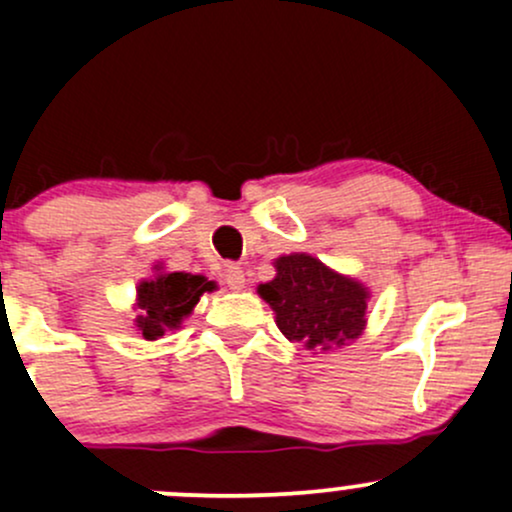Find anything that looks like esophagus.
Here are the masks:
<instances>
[{
	"label": "esophagus",
	"mask_w": 512,
	"mask_h": 512,
	"mask_svg": "<svg viewBox=\"0 0 512 512\" xmlns=\"http://www.w3.org/2000/svg\"><path fill=\"white\" fill-rule=\"evenodd\" d=\"M225 284H228L233 292H240L245 287V272L240 265H228L225 267Z\"/></svg>",
	"instance_id": "esophagus-1"
}]
</instances>
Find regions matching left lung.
<instances>
[{
  "label": "left lung",
  "instance_id": "left-lung-1",
  "mask_svg": "<svg viewBox=\"0 0 512 512\" xmlns=\"http://www.w3.org/2000/svg\"><path fill=\"white\" fill-rule=\"evenodd\" d=\"M274 279L257 294L270 304L277 328L306 351H336L363 336L370 289L306 252L272 262Z\"/></svg>",
  "mask_w": 512,
  "mask_h": 512
}]
</instances>
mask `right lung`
Returning a JSON list of instances; mask_svg holds the SVG:
<instances>
[{
	"label": "right lung",
	"mask_w": 512,
	"mask_h": 512,
	"mask_svg": "<svg viewBox=\"0 0 512 512\" xmlns=\"http://www.w3.org/2000/svg\"><path fill=\"white\" fill-rule=\"evenodd\" d=\"M215 292V282L203 274L169 272L164 265H154L152 277L137 284L132 309L134 328L144 341H159L164 333L179 331L181 324L193 314L203 294Z\"/></svg>",
	"instance_id": "right-lung-1"
}]
</instances>
